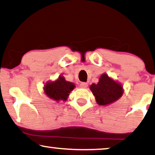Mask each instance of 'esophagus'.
<instances>
[{
  "label": "esophagus",
  "instance_id": "obj_1",
  "mask_svg": "<svg viewBox=\"0 0 155 155\" xmlns=\"http://www.w3.org/2000/svg\"><path fill=\"white\" fill-rule=\"evenodd\" d=\"M80 86H81V88H86L87 87H88V84H87V83L83 82L80 84Z\"/></svg>",
  "mask_w": 155,
  "mask_h": 155
}]
</instances>
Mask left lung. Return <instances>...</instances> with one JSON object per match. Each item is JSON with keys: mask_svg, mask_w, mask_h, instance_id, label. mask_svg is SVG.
<instances>
[{"mask_svg": "<svg viewBox=\"0 0 155 155\" xmlns=\"http://www.w3.org/2000/svg\"><path fill=\"white\" fill-rule=\"evenodd\" d=\"M91 92L100 105L107 106L118 100L124 94V88L121 83L113 79L104 73L99 78L97 84L90 86Z\"/></svg>", "mask_w": 155, "mask_h": 155, "instance_id": "8db88e82", "label": "left lung"}]
</instances>
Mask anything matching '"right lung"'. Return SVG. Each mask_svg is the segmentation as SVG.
Segmentation results:
<instances>
[{
    "label": "right lung",
    "mask_w": 155,
    "mask_h": 155,
    "mask_svg": "<svg viewBox=\"0 0 155 155\" xmlns=\"http://www.w3.org/2000/svg\"><path fill=\"white\" fill-rule=\"evenodd\" d=\"M75 84L67 81L63 76L60 75L55 81H47L43 86V91L49 98L59 102L67 101L69 93L75 88Z\"/></svg>",
    "instance_id": "right-lung-1"
}]
</instances>
